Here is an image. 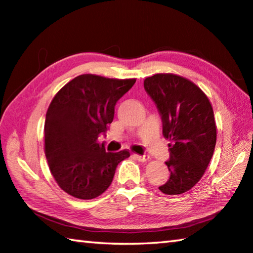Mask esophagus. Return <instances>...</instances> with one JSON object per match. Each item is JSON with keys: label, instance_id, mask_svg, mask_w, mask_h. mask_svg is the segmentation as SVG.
I'll list each match as a JSON object with an SVG mask.
<instances>
[{"label": "esophagus", "instance_id": "34e87169", "mask_svg": "<svg viewBox=\"0 0 253 253\" xmlns=\"http://www.w3.org/2000/svg\"><path fill=\"white\" fill-rule=\"evenodd\" d=\"M135 157L139 162H147L149 160V156L148 155H135Z\"/></svg>", "mask_w": 253, "mask_h": 253}]
</instances>
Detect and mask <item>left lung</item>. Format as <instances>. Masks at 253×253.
<instances>
[{
	"label": "left lung",
	"mask_w": 253,
	"mask_h": 253,
	"mask_svg": "<svg viewBox=\"0 0 253 253\" xmlns=\"http://www.w3.org/2000/svg\"><path fill=\"white\" fill-rule=\"evenodd\" d=\"M144 88L156 104L163 135L169 140L170 172L161 185L164 194L191 190L208 169L216 143L213 108L207 95L191 80L173 74H157L144 80Z\"/></svg>",
	"instance_id": "8db88e82"
}]
</instances>
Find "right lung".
I'll use <instances>...</instances> for the list:
<instances>
[{
    "label": "right lung",
    "mask_w": 253,
    "mask_h": 253,
    "mask_svg": "<svg viewBox=\"0 0 253 253\" xmlns=\"http://www.w3.org/2000/svg\"><path fill=\"white\" fill-rule=\"evenodd\" d=\"M136 79L81 75L60 89L45 115L44 153L58 185L71 196L91 200L113 182L117 165L130 153H107L98 137L107 130L116 102Z\"/></svg>",
    "instance_id": "right-lung-1"
}]
</instances>
